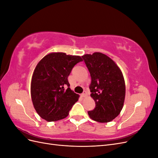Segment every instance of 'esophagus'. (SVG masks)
<instances>
[{
	"label": "esophagus",
	"instance_id": "esophagus-1",
	"mask_svg": "<svg viewBox=\"0 0 158 158\" xmlns=\"http://www.w3.org/2000/svg\"><path fill=\"white\" fill-rule=\"evenodd\" d=\"M88 95V94H87V92H85V91H84V92L81 94V96H82V98H85V97H86Z\"/></svg>",
	"mask_w": 158,
	"mask_h": 158
}]
</instances>
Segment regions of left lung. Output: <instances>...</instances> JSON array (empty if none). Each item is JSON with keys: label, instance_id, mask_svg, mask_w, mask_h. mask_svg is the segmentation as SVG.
<instances>
[{"label": "left lung", "instance_id": "obj_1", "mask_svg": "<svg viewBox=\"0 0 158 158\" xmlns=\"http://www.w3.org/2000/svg\"><path fill=\"white\" fill-rule=\"evenodd\" d=\"M90 73L91 97L95 107L88 112L93 120L107 123L116 118L123 107L125 83L122 72L116 63L102 52L82 56Z\"/></svg>", "mask_w": 158, "mask_h": 158}]
</instances>
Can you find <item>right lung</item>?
I'll return each instance as SVG.
<instances>
[{
    "label": "right lung",
    "instance_id": "right-lung-1",
    "mask_svg": "<svg viewBox=\"0 0 158 158\" xmlns=\"http://www.w3.org/2000/svg\"><path fill=\"white\" fill-rule=\"evenodd\" d=\"M80 56L51 52L45 56L33 72L31 96L38 114L47 121L61 120L69 115L79 95L69 88L68 77Z\"/></svg>",
    "mask_w": 158,
    "mask_h": 158
}]
</instances>
